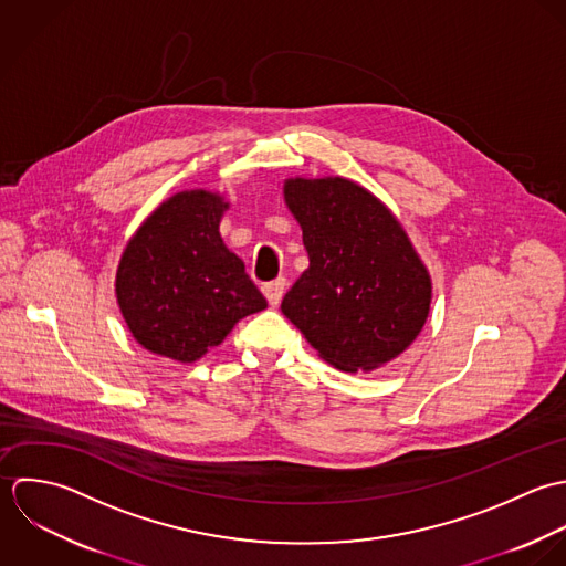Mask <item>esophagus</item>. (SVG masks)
Instances as JSON below:
<instances>
[{
    "label": "esophagus",
    "mask_w": 566,
    "mask_h": 566,
    "mask_svg": "<svg viewBox=\"0 0 566 566\" xmlns=\"http://www.w3.org/2000/svg\"><path fill=\"white\" fill-rule=\"evenodd\" d=\"M284 286H286V280H284V277H277V280H273V282H269V284L262 286V293H264V297L269 300L271 306H277V304L282 302Z\"/></svg>",
    "instance_id": "34e87169"
}]
</instances>
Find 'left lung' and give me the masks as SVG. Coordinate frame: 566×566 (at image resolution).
<instances>
[{
    "instance_id": "obj_1",
    "label": "left lung",
    "mask_w": 566,
    "mask_h": 566,
    "mask_svg": "<svg viewBox=\"0 0 566 566\" xmlns=\"http://www.w3.org/2000/svg\"><path fill=\"white\" fill-rule=\"evenodd\" d=\"M284 199L311 266L282 313L343 371L376 369L420 335L431 277L396 217L354 181L289 179Z\"/></svg>"
}]
</instances>
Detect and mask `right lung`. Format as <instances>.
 Masks as SVG:
<instances>
[{
	"mask_svg": "<svg viewBox=\"0 0 566 566\" xmlns=\"http://www.w3.org/2000/svg\"><path fill=\"white\" fill-rule=\"evenodd\" d=\"M226 208L219 195L179 192L128 240L115 295L128 331L146 349L192 363L242 317L266 308L242 260L223 244Z\"/></svg>",
	"mask_w": 566,
	"mask_h": 566,
	"instance_id": "1",
	"label": "right lung"
}]
</instances>
